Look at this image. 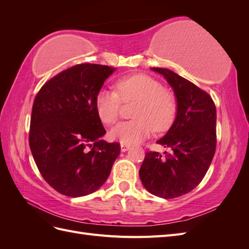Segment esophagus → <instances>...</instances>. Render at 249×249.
Masks as SVG:
<instances>
[{
	"label": "esophagus",
	"mask_w": 249,
	"mask_h": 249,
	"mask_svg": "<svg viewBox=\"0 0 249 249\" xmlns=\"http://www.w3.org/2000/svg\"><path fill=\"white\" fill-rule=\"evenodd\" d=\"M129 148H130V145L124 144V143H122V144H120V149H122V152H126Z\"/></svg>",
	"instance_id": "34e87169"
}]
</instances>
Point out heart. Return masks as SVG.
Listing matches in <instances>:
<instances>
[{"instance_id": "obj_1", "label": "heart", "mask_w": 249, "mask_h": 249, "mask_svg": "<svg viewBox=\"0 0 249 249\" xmlns=\"http://www.w3.org/2000/svg\"><path fill=\"white\" fill-rule=\"evenodd\" d=\"M124 102H137L133 114L136 119L118 124L110 132V136L127 145L144 140L155 129L158 132L166 131L177 116L176 94L145 73L123 77L116 82V90L104 88L97 92L95 110L102 122L108 125L115 124Z\"/></svg>"}]
</instances>
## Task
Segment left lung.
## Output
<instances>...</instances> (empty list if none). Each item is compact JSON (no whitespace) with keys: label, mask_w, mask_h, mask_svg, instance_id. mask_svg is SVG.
<instances>
[{"label":"left lung","mask_w":249,"mask_h":249,"mask_svg":"<svg viewBox=\"0 0 249 249\" xmlns=\"http://www.w3.org/2000/svg\"><path fill=\"white\" fill-rule=\"evenodd\" d=\"M173 88L178 101L175 123L157 143L165 157L147 152L139 170L145 189L162 198L189 193L205 178L216 150V107L211 95L167 69L152 67Z\"/></svg>","instance_id":"left-lung-1"}]
</instances>
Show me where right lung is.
Here are the masks:
<instances>
[{"instance_id":"right-lung-1","label":"right lung","mask_w":249,"mask_h":249,"mask_svg":"<svg viewBox=\"0 0 249 249\" xmlns=\"http://www.w3.org/2000/svg\"><path fill=\"white\" fill-rule=\"evenodd\" d=\"M114 67L83 63L56 74L33 103L29 144L44 180L70 197L85 196L106 182L120 153L101 140L106 130L95 96Z\"/></svg>"}]
</instances>
